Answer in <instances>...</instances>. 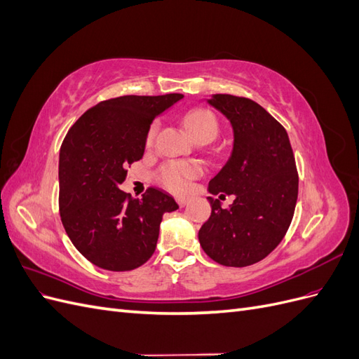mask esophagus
<instances>
[{
	"label": "esophagus",
	"instance_id": "34e87169",
	"mask_svg": "<svg viewBox=\"0 0 359 359\" xmlns=\"http://www.w3.org/2000/svg\"><path fill=\"white\" fill-rule=\"evenodd\" d=\"M177 202H178L180 206H186L189 203V198H178Z\"/></svg>",
	"mask_w": 359,
	"mask_h": 359
}]
</instances>
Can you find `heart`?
I'll use <instances>...</instances> for the list:
<instances>
[{
  "mask_svg": "<svg viewBox=\"0 0 359 359\" xmlns=\"http://www.w3.org/2000/svg\"><path fill=\"white\" fill-rule=\"evenodd\" d=\"M184 124L191 133L194 139H199L202 136H217L219 132V124H217L215 116L205 109H194L186 114L184 116ZM158 126L154 124L149 128L147 142L151 145L154 142L157 135ZM201 173V166L196 163L189 161H170L165 165L160 170V182L168 190L173 193H182L186 191L190 186V182L196 178Z\"/></svg>",
  "mask_w": 359,
  "mask_h": 359,
  "instance_id": "b5f03b06",
  "label": "heart"
}]
</instances>
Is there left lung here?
<instances>
[{
    "instance_id": "obj_1",
    "label": "left lung",
    "mask_w": 359,
    "mask_h": 359,
    "mask_svg": "<svg viewBox=\"0 0 359 359\" xmlns=\"http://www.w3.org/2000/svg\"><path fill=\"white\" fill-rule=\"evenodd\" d=\"M206 103L229 119L231 157L208 191L236 201L223 209L208 196L211 215L199 231L203 252L224 266H248L266 257L286 235L298 199V172L285 127L256 102L212 94Z\"/></svg>"
}]
</instances>
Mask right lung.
Returning <instances> with one entry per match:
<instances>
[{
  "mask_svg": "<svg viewBox=\"0 0 359 359\" xmlns=\"http://www.w3.org/2000/svg\"><path fill=\"white\" fill-rule=\"evenodd\" d=\"M182 94L123 95L93 106L60 149V215L78 252L107 271H132L153 256L163 214L178 210L166 191L142 199L119 189L126 168L142 158L154 119Z\"/></svg>",
  "mask_w": 359,
  "mask_h": 359,
  "instance_id": "right-lung-1",
  "label": "right lung"
}]
</instances>
